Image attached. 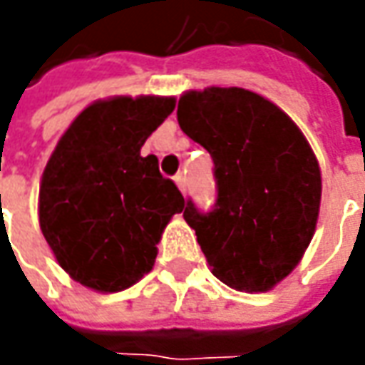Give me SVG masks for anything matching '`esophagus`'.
I'll return each instance as SVG.
<instances>
[{
	"instance_id": "34e87169",
	"label": "esophagus",
	"mask_w": 365,
	"mask_h": 365,
	"mask_svg": "<svg viewBox=\"0 0 365 365\" xmlns=\"http://www.w3.org/2000/svg\"><path fill=\"white\" fill-rule=\"evenodd\" d=\"M175 180L176 185H178V189H180V192L185 195V192H187V176L182 175V173H178V175L175 176Z\"/></svg>"
}]
</instances>
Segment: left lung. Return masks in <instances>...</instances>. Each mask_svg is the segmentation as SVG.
Segmentation results:
<instances>
[{"instance_id":"obj_1","label":"left lung","mask_w":365,"mask_h":365,"mask_svg":"<svg viewBox=\"0 0 365 365\" xmlns=\"http://www.w3.org/2000/svg\"><path fill=\"white\" fill-rule=\"evenodd\" d=\"M176 118L215 164V205L187 201L182 213L211 272L235 290H270L315 233L321 170L309 142L282 109L240 87L185 93Z\"/></svg>"}]
</instances>
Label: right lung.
I'll use <instances>...</instances> for the list:
<instances>
[{
  "label": "right lung",
  "instance_id": "1",
  "mask_svg": "<svg viewBox=\"0 0 365 365\" xmlns=\"http://www.w3.org/2000/svg\"><path fill=\"white\" fill-rule=\"evenodd\" d=\"M175 109L173 97H115L64 132L40 185V230L71 278L99 292L135 284L156 259L185 199L140 150Z\"/></svg>",
  "mask_w": 365,
  "mask_h": 365
}]
</instances>
